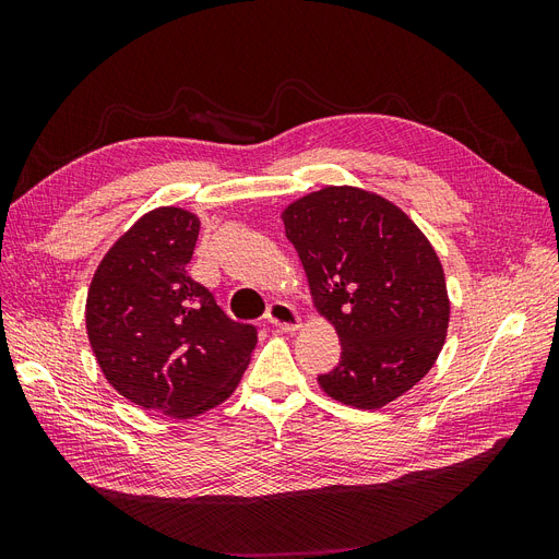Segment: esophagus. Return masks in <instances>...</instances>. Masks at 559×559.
Wrapping results in <instances>:
<instances>
[{
	"mask_svg": "<svg viewBox=\"0 0 559 559\" xmlns=\"http://www.w3.org/2000/svg\"><path fill=\"white\" fill-rule=\"evenodd\" d=\"M265 319L270 321V324L282 329V331H298L300 324H302L298 310L294 306H289V302H284V300L270 302Z\"/></svg>",
	"mask_w": 559,
	"mask_h": 559,
	"instance_id": "esophagus-1",
	"label": "esophagus"
}]
</instances>
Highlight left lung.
Listing matches in <instances>:
<instances>
[{
    "mask_svg": "<svg viewBox=\"0 0 559 559\" xmlns=\"http://www.w3.org/2000/svg\"><path fill=\"white\" fill-rule=\"evenodd\" d=\"M286 238L306 267L317 312L343 354L324 392L378 411L425 378L450 324L445 273L413 218L357 186H324L282 212Z\"/></svg>",
    "mask_w": 559,
    "mask_h": 559,
    "instance_id": "1",
    "label": "left lung"
}]
</instances>
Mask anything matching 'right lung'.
<instances>
[{
  "mask_svg": "<svg viewBox=\"0 0 559 559\" xmlns=\"http://www.w3.org/2000/svg\"><path fill=\"white\" fill-rule=\"evenodd\" d=\"M200 218L156 207L138 218L99 261L86 331L118 394L175 419L224 403L249 366L257 329L226 317L189 277Z\"/></svg>",
  "mask_w": 559,
  "mask_h": 559,
  "instance_id": "obj_1",
  "label": "right lung"
}]
</instances>
